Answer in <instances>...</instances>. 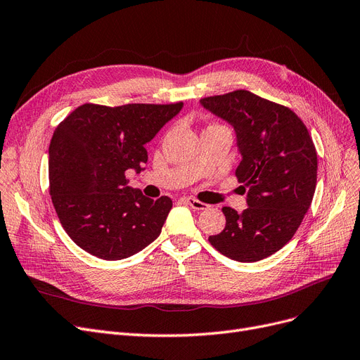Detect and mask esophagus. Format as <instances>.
<instances>
[{
  "label": "esophagus",
  "instance_id": "1",
  "mask_svg": "<svg viewBox=\"0 0 360 360\" xmlns=\"http://www.w3.org/2000/svg\"><path fill=\"white\" fill-rule=\"evenodd\" d=\"M184 200H186V204L191 205L193 210H199V211H200V210H207V208H208L207 204L200 202V200H198V199H195V198H186Z\"/></svg>",
  "mask_w": 360,
  "mask_h": 360
}]
</instances>
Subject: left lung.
<instances>
[{
  "mask_svg": "<svg viewBox=\"0 0 360 360\" xmlns=\"http://www.w3.org/2000/svg\"><path fill=\"white\" fill-rule=\"evenodd\" d=\"M200 105L235 128L242 155L236 177L248 191V208L223 207L226 226L208 240L232 260L260 262L292 239L311 204L313 140L294 110L247 90L204 97Z\"/></svg>",
  "mask_w": 360,
  "mask_h": 360,
  "instance_id": "8db88e82",
  "label": "left lung"
}]
</instances>
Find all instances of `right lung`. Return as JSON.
I'll return each instance as SVG.
<instances>
[{"mask_svg":"<svg viewBox=\"0 0 360 360\" xmlns=\"http://www.w3.org/2000/svg\"><path fill=\"white\" fill-rule=\"evenodd\" d=\"M183 103H85L56 127L49 148L50 195L63 229L79 248L122 260L160 236L172 207L133 189L127 169L148 162L145 145Z\"/></svg>","mask_w":360,"mask_h":360,"instance_id":"1","label":"right lung"}]
</instances>
